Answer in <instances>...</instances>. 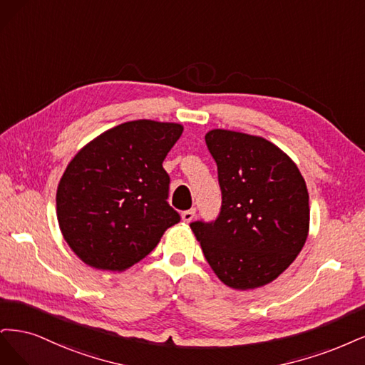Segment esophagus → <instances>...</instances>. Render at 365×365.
<instances>
[{
    "label": "esophagus",
    "instance_id": "1",
    "mask_svg": "<svg viewBox=\"0 0 365 365\" xmlns=\"http://www.w3.org/2000/svg\"><path fill=\"white\" fill-rule=\"evenodd\" d=\"M194 217H195V209H187V210H183V212H182V220L185 222L192 221Z\"/></svg>",
    "mask_w": 365,
    "mask_h": 365
}]
</instances>
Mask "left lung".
Returning a JSON list of instances; mask_svg holds the SVG:
<instances>
[{
    "mask_svg": "<svg viewBox=\"0 0 365 365\" xmlns=\"http://www.w3.org/2000/svg\"><path fill=\"white\" fill-rule=\"evenodd\" d=\"M221 190L214 221L191 229L221 282L253 289L296 259L309 229V195L299 168L269 140L230 130L205 136Z\"/></svg>",
    "mask_w": 365,
    "mask_h": 365,
    "instance_id": "obj_1",
    "label": "left lung"
}]
</instances>
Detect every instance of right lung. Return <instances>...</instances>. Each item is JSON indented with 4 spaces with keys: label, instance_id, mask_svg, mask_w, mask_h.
<instances>
[{
    "label": "right lung",
    "instance_id": "obj_1",
    "mask_svg": "<svg viewBox=\"0 0 365 365\" xmlns=\"http://www.w3.org/2000/svg\"><path fill=\"white\" fill-rule=\"evenodd\" d=\"M180 124L138 120L116 125L81 148L57 187V221L85 264L123 272L145 257L180 221L167 202L162 162Z\"/></svg>",
    "mask_w": 365,
    "mask_h": 365
}]
</instances>
